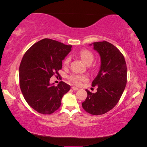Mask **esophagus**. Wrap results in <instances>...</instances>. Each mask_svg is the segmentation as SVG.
<instances>
[{
  "label": "esophagus",
  "mask_w": 147,
  "mask_h": 147,
  "mask_svg": "<svg viewBox=\"0 0 147 147\" xmlns=\"http://www.w3.org/2000/svg\"><path fill=\"white\" fill-rule=\"evenodd\" d=\"M72 89H73V90H74V91H77V90H78V89L77 88H76V87H72Z\"/></svg>",
  "instance_id": "34e87169"
}]
</instances>
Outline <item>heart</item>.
<instances>
[{
	"mask_svg": "<svg viewBox=\"0 0 147 147\" xmlns=\"http://www.w3.org/2000/svg\"><path fill=\"white\" fill-rule=\"evenodd\" d=\"M79 56L80 57V58L82 59L84 63H85L86 65H90L92 62L93 61V53L90 52L88 50L86 49H84L82 51H81L79 53ZM70 57H67L64 61V64L65 65H67L69 64V61H70ZM87 77L84 75H80V74H74V75H72L70 76V80L71 82L76 84L77 86H80L81 85L82 83L83 82H85L87 80Z\"/></svg>",
	"mask_w": 147,
	"mask_h": 147,
	"instance_id": "b5f03b06",
	"label": "heart"
}]
</instances>
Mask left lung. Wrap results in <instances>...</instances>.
<instances>
[{
  "instance_id": "1",
  "label": "left lung",
  "mask_w": 147,
  "mask_h": 147,
  "mask_svg": "<svg viewBox=\"0 0 147 147\" xmlns=\"http://www.w3.org/2000/svg\"><path fill=\"white\" fill-rule=\"evenodd\" d=\"M93 49L100 57V67L92 86L97 87L96 93L86 89L88 96L82 107L91 115H102L113 109L118 103L127 81L125 59L119 50L107 41L95 42Z\"/></svg>"
}]
</instances>
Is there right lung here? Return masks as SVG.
Wrapping results in <instances>:
<instances>
[{"label":"right lung","instance_id":"add662e5","mask_svg":"<svg viewBox=\"0 0 147 147\" xmlns=\"http://www.w3.org/2000/svg\"><path fill=\"white\" fill-rule=\"evenodd\" d=\"M66 45L50 39L33 45L24 54L19 67L20 88L26 102L38 112L51 114L61 105L71 86L60 82L57 86L50 78L62 67V61L71 51Z\"/></svg>","mask_w":147,"mask_h":147}]
</instances>
